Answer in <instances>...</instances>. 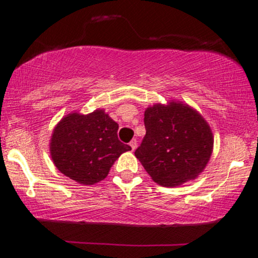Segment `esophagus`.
Returning a JSON list of instances; mask_svg holds the SVG:
<instances>
[{
	"mask_svg": "<svg viewBox=\"0 0 258 258\" xmlns=\"http://www.w3.org/2000/svg\"><path fill=\"white\" fill-rule=\"evenodd\" d=\"M137 144H138V143H137V139H132L131 142H130V146H131L132 150H136Z\"/></svg>",
	"mask_w": 258,
	"mask_h": 258,
	"instance_id": "1",
	"label": "esophagus"
}]
</instances>
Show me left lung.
Returning <instances> with one entry per match:
<instances>
[{
  "label": "left lung",
  "mask_w": 258,
  "mask_h": 258,
  "mask_svg": "<svg viewBox=\"0 0 258 258\" xmlns=\"http://www.w3.org/2000/svg\"><path fill=\"white\" fill-rule=\"evenodd\" d=\"M146 135L135 151L152 180L175 187L194 180L213 150V136L197 110L181 102L153 105L145 110Z\"/></svg>",
  "instance_id": "obj_1"
}]
</instances>
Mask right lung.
Listing matches in <instances>:
<instances>
[{
	"mask_svg": "<svg viewBox=\"0 0 258 258\" xmlns=\"http://www.w3.org/2000/svg\"><path fill=\"white\" fill-rule=\"evenodd\" d=\"M119 125L105 110L82 115L71 113L54 127L51 157L58 170L82 184H94L108 175L113 163L131 146L118 138Z\"/></svg>",
	"mask_w": 258,
	"mask_h": 258,
	"instance_id": "right-lung-1",
	"label": "right lung"
}]
</instances>
